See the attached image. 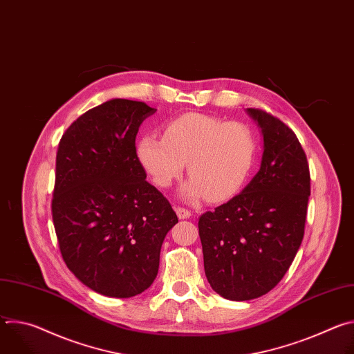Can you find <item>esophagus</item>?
I'll return each mask as SVG.
<instances>
[{
  "label": "esophagus",
  "instance_id": "34e87169",
  "mask_svg": "<svg viewBox=\"0 0 354 354\" xmlns=\"http://www.w3.org/2000/svg\"><path fill=\"white\" fill-rule=\"evenodd\" d=\"M175 212H176V214H178V217H179L180 220L190 218V216H192V213H190L187 209H183V207H175Z\"/></svg>",
  "mask_w": 354,
  "mask_h": 354
}]
</instances>
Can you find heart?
I'll list each match as a JSON object with an SVG mask.
<instances>
[{
	"instance_id": "b5f03b06",
	"label": "heart",
	"mask_w": 354,
	"mask_h": 354,
	"mask_svg": "<svg viewBox=\"0 0 354 354\" xmlns=\"http://www.w3.org/2000/svg\"><path fill=\"white\" fill-rule=\"evenodd\" d=\"M137 158L160 187H169L186 164L190 178L180 187L182 198L223 201L245 186L257 158V138L243 123L187 113L169 122L164 137L142 136Z\"/></svg>"
}]
</instances>
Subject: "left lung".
<instances>
[{
  "mask_svg": "<svg viewBox=\"0 0 354 354\" xmlns=\"http://www.w3.org/2000/svg\"><path fill=\"white\" fill-rule=\"evenodd\" d=\"M263 137L261 168L227 203L198 220L205 272L212 288L246 301L279 284L304 236L310 168L297 136L259 109H246Z\"/></svg>",
  "mask_w": 354,
  "mask_h": 354,
  "instance_id": "left-lung-1",
  "label": "left lung"
}]
</instances>
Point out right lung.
<instances>
[{"label":"right lung","instance_id":"obj_1","mask_svg":"<svg viewBox=\"0 0 354 354\" xmlns=\"http://www.w3.org/2000/svg\"><path fill=\"white\" fill-rule=\"evenodd\" d=\"M156 112L111 99L80 116L59 144L52 213L60 252L82 284L106 297L130 298L153 284L178 223L137 158L138 129Z\"/></svg>","mask_w":354,"mask_h":354}]
</instances>
